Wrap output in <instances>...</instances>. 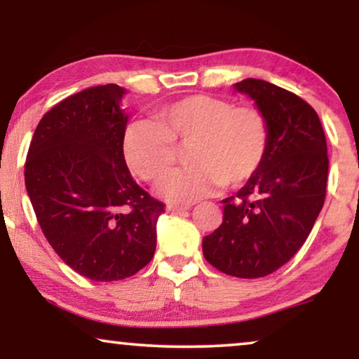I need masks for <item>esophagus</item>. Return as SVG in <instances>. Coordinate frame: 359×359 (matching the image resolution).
<instances>
[{"instance_id": "34e87169", "label": "esophagus", "mask_w": 359, "mask_h": 359, "mask_svg": "<svg viewBox=\"0 0 359 359\" xmlns=\"http://www.w3.org/2000/svg\"><path fill=\"white\" fill-rule=\"evenodd\" d=\"M191 209V205L188 204V205H173V204H170L168 208H166V210H168V212H171V214H181V212H184V210H189Z\"/></svg>"}]
</instances>
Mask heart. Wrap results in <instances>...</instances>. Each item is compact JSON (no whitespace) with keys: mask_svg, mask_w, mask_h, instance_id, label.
Masks as SVG:
<instances>
[{"mask_svg":"<svg viewBox=\"0 0 359 359\" xmlns=\"http://www.w3.org/2000/svg\"><path fill=\"white\" fill-rule=\"evenodd\" d=\"M268 142V121L258 107L193 95L163 106L151 122H132L122 150L132 173L156 181L178 158L176 147H188L189 166L171 171L156 189L171 203H193L222 184L247 183L262 166Z\"/></svg>","mask_w":359,"mask_h":359,"instance_id":"obj_1","label":"heart"}]
</instances>
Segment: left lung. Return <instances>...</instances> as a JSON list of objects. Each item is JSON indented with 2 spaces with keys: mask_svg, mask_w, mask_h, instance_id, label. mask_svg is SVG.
<instances>
[{
  "mask_svg": "<svg viewBox=\"0 0 359 359\" xmlns=\"http://www.w3.org/2000/svg\"><path fill=\"white\" fill-rule=\"evenodd\" d=\"M269 127L262 166L235 196L224 199V220L203 240L204 258L229 276L263 278L286 264L306 242L323 208L327 140L313 107L264 80L235 83Z\"/></svg>",
  "mask_w": 359,
  "mask_h": 359,
  "instance_id": "left-lung-1",
  "label": "left lung"
}]
</instances>
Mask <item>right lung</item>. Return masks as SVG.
<instances>
[{
	"instance_id": "obj_1",
	"label": "right lung",
	"mask_w": 359,
	"mask_h": 359,
	"mask_svg": "<svg viewBox=\"0 0 359 359\" xmlns=\"http://www.w3.org/2000/svg\"><path fill=\"white\" fill-rule=\"evenodd\" d=\"M126 90L93 86L46 112L24 176L37 222L55 253L93 281L134 276L154 258L165 204L132 178L122 140Z\"/></svg>"
}]
</instances>
